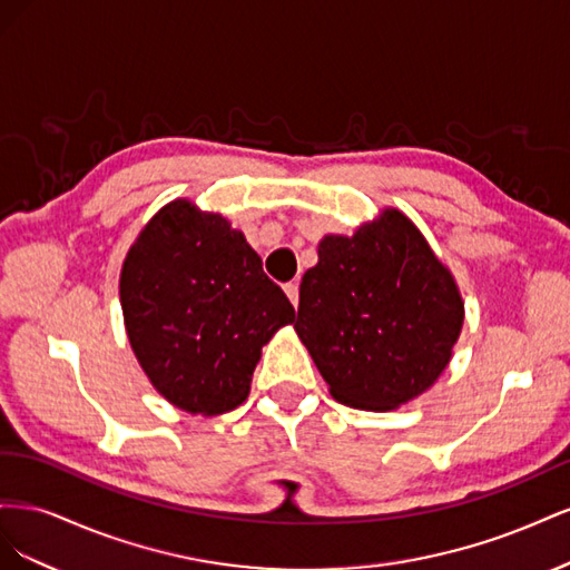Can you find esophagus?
Masks as SVG:
<instances>
[{
	"mask_svg": "<svg viewBox=\"0 0 570 570\" xmlns=\"http://www.w3.org/2000/svg\"><path fill=\"white\" fill-rule=\"evenodd\" d=\"M285 295L289 297V302H292V306H299V283L297 281H292V283H285Z\"/></svg>",
	"mask_w": 570,
	"mask_h": 570,
	"instance_id": "obj_1",
	"label": "esophagus"
}]
</instances>
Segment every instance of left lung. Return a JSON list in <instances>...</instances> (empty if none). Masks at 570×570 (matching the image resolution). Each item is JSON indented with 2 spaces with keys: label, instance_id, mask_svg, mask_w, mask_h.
<instances>
[{
  "label": "left lung",
  "instance_id": "obj_1",
  "mask_svg": "<svg viewBox=\"0 0 570 570\" xmlns=\"http://www.w3.org/2000/svg\"><path fill=\"white\" fill-rule=\"evenodd\" d=\"M463 323L454 278L400 212L327 235L299 285L295 327L337 402L387 411L450 364Z\"/></svg>",
  "mask_w": 570,
  "mask_h": 570
}]
</instances>
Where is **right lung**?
I'll return each instance as SVG.
<instances>
[{
	"mask_svg": "<svg viewBox=\"0 0 570 570\" xmlns=\"http://www.w3.org/2000/svg\"><path fill=\"white\" fill-rule=\"evenodd\" d=\"M120 306L151 385L204 416L247 400L262 347L295 321L245 235L185 199L164 206L130 247Z\"/></svg>",
	"mask_w": 570,
	"mask_h": 570,
	"instance_id": "obj_1",
	"label": "right lung"
}]
</instances>
